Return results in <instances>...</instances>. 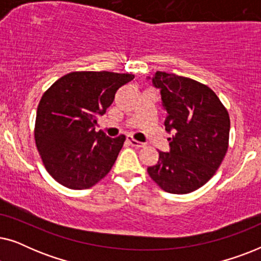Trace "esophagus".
<instances>
[{
  "label": "esophagus",
  "mask_w": 261,
  "mask_h": 261,
  "mask_svg": "<svg viewBox=\"0 0 261 261\" xmlns=\"http://www.w3.org/2000/svg\"><path fill=\"white\" fill-rule=\"evenodd\" d=\"M127 140L129 141V144L133 146V147H137V148H140V147H144V144H142V142H140V141H137L135 140V139H133L132 137H128L127 138Z\"/></svg>",
  "instance_id": "obj_1"
}]
</instances>
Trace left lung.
<instances>
[{
    "label": "left lung",
    "instance_id": "8db88e82",
    "mask_svg": "<svg viewBox=\"0 0 261 261\" xmlns=\"http://www.w3.org/2000/svg\"><path fill=\"white\" fill-rule=\"evenodd\" d=\"M149 78V77H148ZM152 83L166 110L170 152L159 151L149 177L170 194H189L203 187L219 169L228 149L230 120L215 92L191 78L156 71Z\"/></svg>",
    "mask_w": 261,
    "mask_h": 261
}]
</instances>
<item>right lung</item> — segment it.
Returning a JSON list of instances; mask_svg holds the SVG:
<instances>
[{"label":"right lung","instance_id":"right-lung-1","mask_svg":"<svg viewBox=\"0 0 261 261\" xmlns=\"http://www.w3.org/2000/svg\"><path fill=\"white\" fill-rule=\"evenodd\" d=\"M134 74L78 71L55 82L39 102L34 139L47 172L64 187L83 190L105 178L126 140L96 132L122 85Z\"/></svg>","mask_w":261,"mask_h":261}]
</instances>
